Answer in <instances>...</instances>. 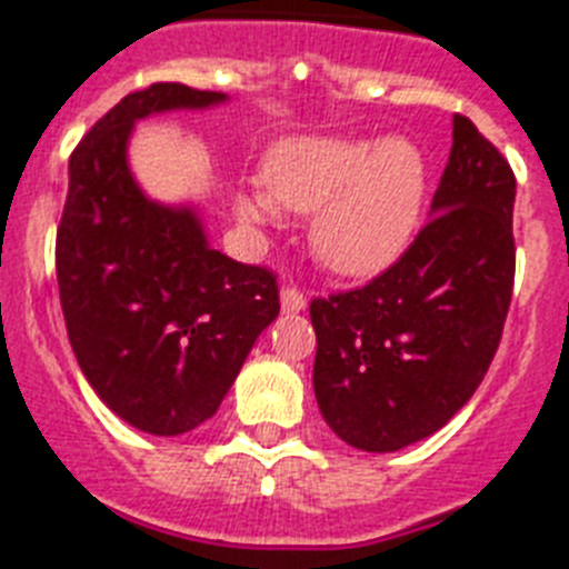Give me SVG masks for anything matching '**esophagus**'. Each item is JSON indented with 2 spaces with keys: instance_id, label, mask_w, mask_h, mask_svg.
Listing matches in <instances>:
<instances>
[{
  "instance_id": "obj_1",
  "label": "esophagus",
  "mask_w": 569,
  "mask_h": 569,
  "mask_svg": "<svg viewBox=\"0 0 569 569\" xmlns=\"http://www.w3.org/2000/svg\"><path fill=\"white\" fill-rule=\"evenodd\" d=\"M305 305H308V299H305L302 290L293 288V284H288V288H281V311H284V313H299V311H305Z\"/></svg>"
}]
</instances>
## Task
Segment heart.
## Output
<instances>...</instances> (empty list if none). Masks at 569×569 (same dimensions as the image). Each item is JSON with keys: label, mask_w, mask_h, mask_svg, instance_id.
Instances as JSON below:
<instances>
[{"label": "heart", "mask_w": 569, "mask_h": 569, "mask_svg": "<svg viewBox=\"0 0 569 569\" xmlns=\"http://www.w3.org/2000/svg\"><path fill=\"white\" fill-rule=\"evenodd\" d=\"M261 182L238 200L250 223L311 214V250L337 276L366 279L398 261L419 229L427 159L410 139L293 136L270 148Z\"/></svg>", "instance_id": "1"}]
</instances>
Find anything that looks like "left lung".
<instances>
[{
    "label": "left lung",
    "mask_w": 569,
    "mask_h": 569,
    "mask_svg": "<svg viewBox=\"0 0 569 569\" xmlns=\"http://www.w3.org/2000/svg\"><path fill=\"white\" fill-rule=\"evenodd\" d=\"M515 173L471 119L430 220L396 264L358 290L313 299V392L342 442L392 453L462 410L503 337L515 284Z\"/></svg>",
    "instance_id": "1"
}]
</instances>
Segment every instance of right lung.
Here are the masks:
<instances>
[{"label":"right lung","instance_id":"obj_1","mask_svg":"<svg viewBox=\"0 0 569 569\" xmlns=\"http://www.w3.org/2000/svg\"><path fill=\"white\" fill-rule=\"evenodd\" d=\"M223 101V92L150 83L98 119L69 159L54 250L66 331L98 398L150 436L211 419L279 317L267 267L211 250L197 209L144 197L127 166L136 121Z\"/></svg>","mask_w":569,"mask_h":569}]
</instances>
